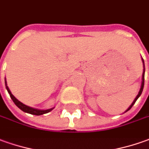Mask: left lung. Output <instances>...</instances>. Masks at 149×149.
<instances>
[{
  "instance_id": "left-lung-1",
  "label": "left lung",
  "mask_w": 149,
  "mask_h": 149,
  "mask_svg": "<svg viewBox=\"0 0 149 149\" xmlns=\"http://www.w3.org/2000/svg\"><path fill=\"white\" fill-rule=\"evenodd\" d=\"M144 72H145V71H144V69H143V77H142V85H141V88H140V91H139V94H138V95L136 96V98H135V99H134V102H133V103H132V104H131V105H130V107H129V108H128V109H127V110H126V112H127V111H128V110H130V109H131V108H132V106H133V105H134V103H135V102H136V100H138V98L139 97V96H140V95H141V94H142V91H143V85H144Z\"/></svg>"
}]
</instances>
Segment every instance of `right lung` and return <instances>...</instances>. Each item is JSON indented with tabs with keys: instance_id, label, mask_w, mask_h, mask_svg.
Returning <instances> with one entry per match:
<instances>
[{
	"instance_id": "right-lung-1",
	"label": "right lung",
	"mask_w": 149,
	"mask_h": 149,
	"mask_svg": "<svg viewBox=\"0 0 149 149\" xmlns=\"http://www.w3.org/2000/svg\"><path fill=\"white\" fill-rule=\"evenodd\" d=\"M6 86L7 91H8V93L10 94V98L12 99V100L14 101V103L15 104V105H16L18 108H19V109H21L22 111L25 112V113H30V114H32V115H36V116H39V115H42V114H45V113H49V112H50V111H51V110L54 109L53 108V109H47V110H38V109H32V108H30V107H28V106H26L25 104H22L20 101H19V100L15 98V96L11 94L10 89H9V87L7 86L6 81Z\"/></svg>"
}]
</instances>
